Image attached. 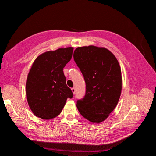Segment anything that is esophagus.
Segmentation results:
<instances>
[{
  "instance_id": "1",
  "label": "esophagus",
  "mask_w": 156,
  "mask_h": 156,
  "mask_svg": "<svg viewBox=\"0 0 156 156\" xmlns=\"http://www.w3.org/2000/svg\"><path fill=\"white\" fill-rule=\"evenodd\" d=\"M71 90H72V91L73 92V94H75V88H71Z\"/></svg>"
}]
</instances>
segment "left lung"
Segmentation results:
<instances>
[{
  "mask_svg": "<svg viewBox=\"0 0 156 156\" xmlns=\"http://www.w3.org/2000/svg\"><path fill=\"white\" fill-rule=\"evenodd\" d=\"M73 58L86 83L85 96L77 101L78 111L93 123H100L115 109L122 90L121 69L110 51L90 45L79 47Z\"/></svg>",
  "mask_w": 156,
  "mask_h": 156,
  "instance_id": "obj_1",
  "label": "left lung"
}]
</instances>
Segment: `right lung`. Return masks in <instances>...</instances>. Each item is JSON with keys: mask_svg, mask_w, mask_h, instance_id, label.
Returning <instances> with one entry per match:
<instances>
[{"mask_svg": "<svg viewBox=\"0 0 156 156\" xmlns=\"http://www.w3.org/2000/svg\"><path fill=\"white\" fill-rule=\"evenodd\" d=\"M73 48L50 51L37 56L28 75L26 95L34 115L49 120L62 111L73 92L67 85L63 68L69 62Z\"/></svg>", "mask_w": 156, "mask_h": 156, "instance_id": "obj_1", "label": "right lung"}]
</instances>
